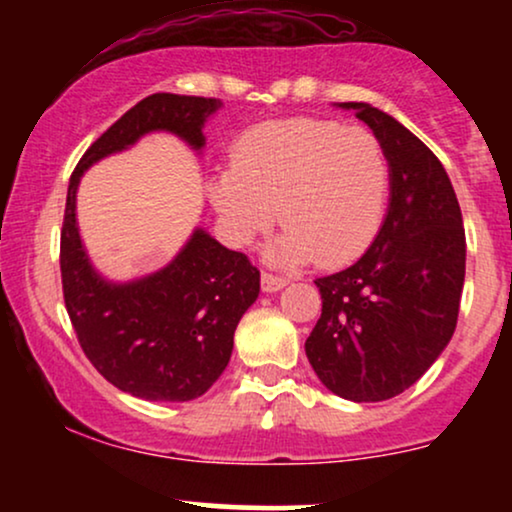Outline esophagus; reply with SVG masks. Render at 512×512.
<instances>
[{"label": "esophagus", "mask_w": 512, "mask_h": 512, "mask_svg": "<svg viewBox=\"0 0 512 512\" xmlns=\"http://www.w3.org/2000/svg\"><path fill=\"white\" fill-rule=\"evenodd\" d=\"M284 286H286V279H284V276L272 274V272H262V291L274 293V291L284 289Z\"/></svg>", "instance_id": "esophagus-1"}]
</instances>
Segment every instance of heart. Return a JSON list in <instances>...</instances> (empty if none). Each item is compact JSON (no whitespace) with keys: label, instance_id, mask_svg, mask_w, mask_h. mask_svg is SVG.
I'll list each match as a JSON object with an SVG mask.
<instances>
[{"label":"heart","instance_id":"obj_1","mask_svg":"<svg viewBox=\"0 0 512 512\" xmlns=\"http://www.w3.org/2000/svg\"><path fill=\"white\" fill-rule=\"evenodd\" d=\"M390 166L366 127L291 117L248 129L233 146V166L209 182L223 228L238 245L276 221L279 260L337 267L363 255L383 223Z\"/></svg>","mask_w":512,"mask_h":512}]
</instances>
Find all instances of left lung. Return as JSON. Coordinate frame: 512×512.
Wrapping results in <instances>:
<instances>
[{
  "mask_svg": "<svg viewBox=\"0 0 512 512\" xmlns=\"http://www.w3.org/2000/svg\"><path fill=\"white\" fill-rule=\"evenodd\" d=\"M390 163V209L363 257L315 286L322 313L305 339L317 378L351 402L411 387L450 342L464 284L462 211L448 173L419 137L368 103H344Z\"/></svg>",
  "mask_w": 512,
  "mask_h": 512,
  "instance_id": "8db88e82",
  "label": "left lung"
}]
</instances>
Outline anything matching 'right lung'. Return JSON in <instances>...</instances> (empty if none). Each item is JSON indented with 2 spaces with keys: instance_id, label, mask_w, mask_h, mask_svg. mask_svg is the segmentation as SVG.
<instances>
[{
  "instance_id": "right-lung-1",
  "label": "right lung",
  "mask_w": 512,
  "mask_h": 512,
  "mask_svg": "<svg viewBox=\"0 0 512 512\" xmlns=\"http://www.w3.org/2000/svg\"><path fill=\"white\" fill-rule=\"evenodd\" d=\"M219 108V98L154 93L105 129L69 178L60 236L69 320L93 368L117 390L151 402H190L219 380L240 317L260 293V269L243 252L195 231L166 269L132 284H110L93 272L81 245L76 187L91 163L154 129L202 149L204 122Z\"/></svg>"
}]
</instances>
